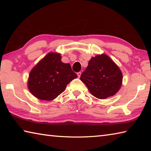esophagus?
<instances>
[{
    "mask_svg": "<svg viewBox=\"0 0 151 151\" xmlns=\"http://www.w3.org/2000/svg\"><path fill=\"white\" fill-rule=\"evenodd\" d=\"M81 72H78V73H77V76H78V78H80V77H81Z\"/></svg>",
    "mask_w": 151,
    "mask_h": 151,
    "instance_id": "34e87169",
    "label": "esophagus"
}]
</instances>
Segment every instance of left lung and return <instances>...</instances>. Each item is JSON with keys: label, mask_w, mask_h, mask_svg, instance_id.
I'll list each match as a JSON object with an SVG mask.
<instances>
[{"label": "left lung", "mask_w": 151, "mask_h": 151, "mask_svg": "<svg viewBox=\"0 0 151 151\" xmlns=\"http://www.w3.org/2000/svg\"><path fill=\"white\" fill-rule=\"evenodd\" d=\"M81 80L97 99H105L115 94L121 88L122 75L115 63L105 55H97L88 61Z\"/></svg>", "instance_id": "1"}]
</instances>
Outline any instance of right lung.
Returning a JSON list of instances; mask_svg holds the SVG:
<instances>
[{"instance_id": "obj_1", "label": "right lung", "mask_w": 151, "mask_h": 151, "mask_svg": "<svg viewBox=\"0 0 151 151\" xmlns=\"http://www.w3.org/2000/svg\"><path fill=\"white\" fill-rule=\"evenodd\" d=\"M76 74L68 63L61 61L60 55L50 52L30 73L28 87L40 100L52 101L65 90Z\"/></svg>"}]
</instances>
